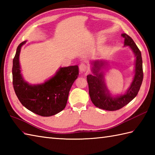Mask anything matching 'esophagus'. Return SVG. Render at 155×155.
<instances>
[{
    "instance_id": "esophagus-1",
    "label": "esophagus",
    "mask_w": 155,
    "mask_h": 155,
    "mask_svg": "<svg viewBox=\"0 0 155 155\" xmlns=\"http://www.w3.org/2000/svg\"><path fill=\"white\" fill-rule=\"evenodd\" d=\"M79 71L81 72H84L87 71V66L85 64L82 63L79 65Z\"/></svg>"
}]
</instances>
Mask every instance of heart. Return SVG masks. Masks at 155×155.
<instances>
[{
	"instance_id": "obj_1",
	"label": "heart",
	"mask_w": 155,
	"mask_h": 155,
	"mask_svg": "<svg viewBox=\"0 0 155 155\" xmlns=\"http://www.w3.org/2000/svg\"><path fill=\"white\" fill-rule=\"evenodd\" d=\"M97 42H98V43H101V42H104V40H103V38H98V39H97Z\"/></svg>"
}]
</instances>
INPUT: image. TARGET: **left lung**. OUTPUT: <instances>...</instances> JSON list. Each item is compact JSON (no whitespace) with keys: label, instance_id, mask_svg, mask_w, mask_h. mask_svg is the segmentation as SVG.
<instances>
[{"label":"left lung","instance_id":"left-lung-1","mask_svg":"<svg viewBox=\"0 0 155 155\" xmlns=\"http://www.w3.org/2000/svg\"><path fill=\"white\" fill-rule=\"evenodd\" d=\"M121 35L124 38V47H129L135 57L134 76L130 87L120 94H112L105 83V74L103 71V69L107 67L108 62L102 59L91 62L93 74H88L87 77L89 95L94 106L109 111L118 110L129 103L139 93L143 79L141 52L129 36L125 33Z\"/></svg>","mask_w":155,"mask_h":155}]
</instances>
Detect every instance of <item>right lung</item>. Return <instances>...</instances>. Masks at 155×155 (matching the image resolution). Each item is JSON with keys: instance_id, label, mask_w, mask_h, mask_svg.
Returning <instances> with one entry per match:
<instances>
[{"instance_id": "right-lung-1", "label": "right lung", "mask_w": 155, "mask_h": 155, "mask_svg": "<svg viewBox=\"0 0 155 155\" xmlns=\"http://www.w3.org/2000/svg\"><path fill=\"white\" fill-rule=\"evenodd\" d=\"M21 42L13 59L12 83L15 93L21 104L28 110L42 117H51L64 109L69 91L78 75L77 65L60 67L54 76L44 83L29 84L21 73L19 57Z\"/></svg>"}]
</instances>
